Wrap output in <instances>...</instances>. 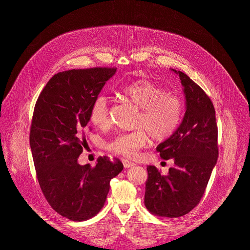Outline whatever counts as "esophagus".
I'll return each mask as SVG.
<instances>
[{
	"mask_svg": "<svg viewBox=\"0 0 250 250\" xmlns=\"http://www.w3.org/2000/svg\"><path fill=\"white\" fill-rule=\"evenodd\" d=\"M122 163H123V165H124V167H126V168L135 166V164H134L133 162L128 161V160H126V159H123V160H122Z\"/></svg>",
	"mask_w": 250,
	"mask_h": 250,
	"instance_id": "obj_1",
	"label": "esophagus"
}]
</instances>
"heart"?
Segmentation results:
<instances>
[{"label": "heart", "mask_w": 250, "mask_h": 250, "mask_svg": "<svg viewBox=\"0 0 250 250\" xmlns=\"http://www.w3.org/2000/svg\"><path fill=\"white\" fill-rule=\"evenodd\" d=\"M122 96L141 109L132 133L119 134L108 144V148L128 159H136L147 145L150 137L155 142H164L174 135L183 116L181 99L150 82L137 80L121 89ZM91 123L100 129L110 124L107 97L97 96L89 108Z\"/></svg>", "instance_id": "heart-1"}]
</instances>
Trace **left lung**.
<instances>
[{
    "label": "left lung",
    "mask_w": 250,
    "mask_h": 250,
    "mask_svg": "<svg viewBox=\"0 0 250 250\" xmlns=\"http://www.w3.org/2000/svg\"><path fill=\"white\" fill-rule=\"evenodd\" d=\"M175 72L181 80L186 112L172 137L160 143L157 151L174 167L164 176L147 167L144 204L151 214L179 217L189 213L200 201L218 157L217 127L213 103L188 75Z\"/></svg>",
    "instance_id": "left-lung-1"
}]
</instances>
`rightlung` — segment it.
Instances as JSON below:
<instances>
[{
  "label": "right lung",
  "instance_id": "1",
  "mask_svg": "<svg viewBox=\"0 0 250 250\" xmlns=\"http://www.w3.org/2000/svg\"><path fill=\"white\" fill-rule=\"evenodd\" d=\"M115 72L107 67L60 72L36 101L30 145L37 180L51 207L73 221L100 212L110 180L123 169L120 161L107 157L98 158L94 167L78 163L90 106Z\"/></svg>",
  "mask_w": 250,
  "mask_h": 250
}]
</instances>
